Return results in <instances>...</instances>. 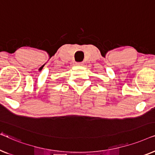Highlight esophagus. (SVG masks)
I'll list each match as a JSON object with an SVG mask.
<instances>
[{"label": "esophagus", "instance_id": "esophagus-1", "mask_svg": "<svg viewBox=\"0 0 155 155\" xmlns=\"http://www.w3.org/2000/svg\"><path fill=\"white\" fill-rule=\"evenodd\" d=\"M76 65H83V63H82V62L76 63Z\"/></svg>", "mask_w": 155, "mask_h": 155}]
</instances>
